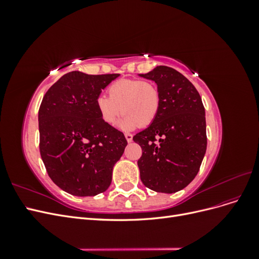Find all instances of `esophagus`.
I'll return each instance as SVG.
<instances>
[{"mask_svg":"<svg viewBox=\"0 0 259 259\" xmlns=\"http://www.w3.org/2000/svg\"><path fill=\"white\" fill-rule=\"evenodd\" d=\"M125 138H126L127 143H132L133 142V135L130 134V133H126V134H125Z\"/></svg>","mask_w":259,"mask_h":259,"instance_id":"esophagus-1","label":"esophagus"}]
</instances>
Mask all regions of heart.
I'll list each match as a JSON object with an SVG mask.
<instances>
[{"instance_id":"1","label":"heart","mask_w":259,"mask_h":259,"mask_svg":"<svg viewBox=\"0 0 259 259\" xmlns=\"http://www.w3.org/2000/svg\"><path fill=\"white\" fill-rule=\"evenodd\" d=\"M96 106L107 124L113 125L122 111L124 115L119 126L133 130L148 126L155 120L161 106V94L151 81L123 79L109 86L108 96H98Z\"/></svg>"}]
</instances>
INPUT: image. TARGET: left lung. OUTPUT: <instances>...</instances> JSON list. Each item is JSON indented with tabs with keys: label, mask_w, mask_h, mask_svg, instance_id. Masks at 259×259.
Instances as JSON below:
<instances>
[{
	"label": "left lung",
	"mask_w": 259,
	"mask_h": 259,
	"mask_svg": "<svg viewBox=\"0 0 259 259\" xmlns=\"http://www.w3.org/2000/svg\"><path fill=\"white\" fill-rule=\"evenodd\" d=\"M140 76L154 81L161 94L155 120L133 137L143 150L140 179L153 191L177 192L197 176L204 158L205 109L193 84L173 68L158 66Z\"/></svg>",
	"instance_id": "1"
}]
</instances>
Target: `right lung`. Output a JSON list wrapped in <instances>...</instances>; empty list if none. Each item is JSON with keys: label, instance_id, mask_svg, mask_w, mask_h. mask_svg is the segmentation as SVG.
<instances>
[{"label": "right lung", "instance_id": "1", "mask_svg": "<svg viewBox=\"0 0 259 259\" xmlns=\"http://www.w3.org/2000/svg\"><path fill=\"white\" fill-rule=\"evenodd\" d=\"M119 75L69 72L51 86L38 109L46 171L60 189L76 197L108 189L127 145L122 132L101 119L96 106L101 90Z\"/></svg>", "mask_w": 259, "mask_h": 259}]
</instances>
